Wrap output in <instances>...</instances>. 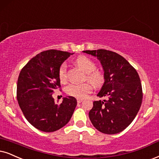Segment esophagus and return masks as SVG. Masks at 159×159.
I'll use <instances>...</instances> for the list:
<instances>
[{"label":"esophagus","instance_id":"obj_1","mask_svg":"<svg viewBox=\"0 0 159 159\" xmlns=\"http://www.w3.org/2000/svg\"><path fill=\"white\" fill-rule=\"evenodd\" d=\"M82 101H83V99H77V102H78V103H81Z\"/></svg>","mask_w":159,"mask_h":159}]
</instances>
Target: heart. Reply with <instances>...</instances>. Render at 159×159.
<instances>
[{
  "label": "heart",
  "instance_id": "obj_1",
  "mask_svg": "<svg viewBox=\"0 0 159 159\" xmlns=\"http://www.w3.org/2000/svg\"><path fill=\"white\" fill-rule=\"evenodd\" d=\"M75 64L86 73V78L87 81L95 86H100L104 81V76L100 71L95 70L96 65L94 61L86 56H79L75 60ZM59 78L61 82H65L67 80V65L62 64L60 66L59 72ZM92 86L89 84H70L66 87V93L68 95L73 96L77 98H85L88 94L92 92Z\"/></svg>",
  "mask_w": 159,
  "mask_h": 159
}]
</instances>
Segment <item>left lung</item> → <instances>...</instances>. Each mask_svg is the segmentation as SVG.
<instances>
[{
    "label": "left lung",
    "mask_w": 159,
    "mask_h": 159,
    "mask_svg": "<svg viewBox=\"0 0 159 159\" xmlns=\"http://www.w3.org/2000/svg\"><path fill=\"white\" fill-rule=\"evenodd\" d=\"M83 52L97 57L104 71V83L98 96L106 99L93 102L89 119L102 133H120L131 123L141 107L143 94L139 74L115 52L103 49Z\"/></svg>",
    "instance_id": "8db88e82"
}]
</instances>
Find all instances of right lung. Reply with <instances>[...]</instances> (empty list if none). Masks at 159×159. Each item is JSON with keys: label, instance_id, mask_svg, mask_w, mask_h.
I'll use <instances>...</instances> for the list:
<instances>
[{"label": "right lung", "instance_id": "add662e5", "mask_svg": "<svg viewBox=\"0 0 159 159\" xmlns=\"http://www.w3.org/2000/svg\"><path fill=\"white\" fill-rule=\"evenodd\" d=\"M73 53L49 50L41 52L21 70L17 80V99L26 120L44 132H53L67 125L77 105L74 97L55 103L53 91L60 87L59 69Z\"/></svg>", "mask_w": 159, "mask_h": 159}]
</instances>
